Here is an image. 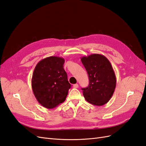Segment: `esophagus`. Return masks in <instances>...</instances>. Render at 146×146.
<instances>
[{
	"label": "esophagus",
	"mask_w": 146,
	"mask_h": 146,
	"mask_svg": "<svg viewBox=\"0 0 146 146\" xmlns=\"http://www.w3.org/2000/svg\"><path fill=\"white\" fill-rule=\"evenodd\" d=\"M73 87L74 88H78V84H74V85H73Z\"/></svg>",
	"instance_id": "34e87169"
}]
</instances>
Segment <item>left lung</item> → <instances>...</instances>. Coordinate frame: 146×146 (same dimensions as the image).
<instances>
[{
    "label": "left lung",
    "mask_w": 146,
    "mask_h": 146,
    "mask_svg": "<svg viewBox=\"0 0 146 146\" xmlns=\"http://www.w3.org/2000/svg\"><path fill=\"white\" fill-rule=\"evenodd\" d=\"M82 63L86 70L90 83L82 88L83 94L88 102L102 106L111 98L116 86V77L110 61L101 54L82 56Z\"/></svg>",
    "instance_id": "8db88e82"
}]
</instances>
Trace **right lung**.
I'll return each instance as SVG.
<instances>
[{
  "label": "right lung",
  "mask_w": 146,
  "mask_h": 146,
  "mask_svg": "<svg viewBox=\"0 0 146 146\" xmlns=\"http://www.w3.org/2000/svg\"><path fill=\"white\" fill-rule=\"evenodd\" d=\"M64 63L62 57L52 56L39 61L35 68L32 78L33 94L38 102L48 109L64 102L71 86Z\"/></svg>",
  "instance_id": "1"
}]
</instances>
